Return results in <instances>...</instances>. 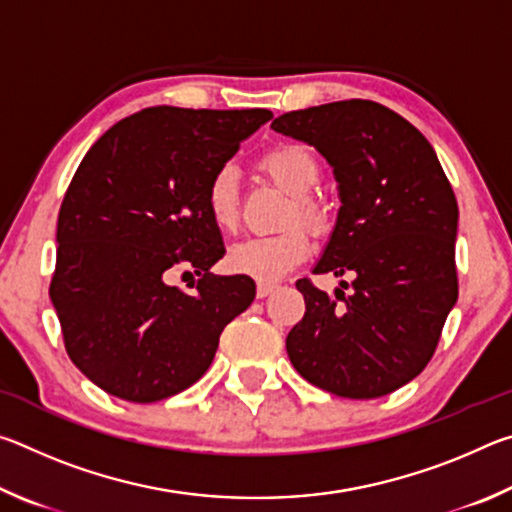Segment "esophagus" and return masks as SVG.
<instances>
[{
  "label": "esophagus",
  "mask_w": 512,
  "mask_h": 512,
  "mask_svg": "<svg viewBox=\"0 0 512 512\" xmlns=\"http://www.w3.org/2000/svg\"><path fill=\"white\" fill-rule=\"evenodd\" d=\"M275 289H277V287H275V284H271V282H257V298L271 296V293H273Z\"/></svg>",
  "instance_id": "obj_1"
}]
</instances>
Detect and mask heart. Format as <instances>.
Masks as SVG:
<instances>
[{"instance_id": "1", "label": "heart", "mask_w": 512, "mask_h": 512, "mask_svg": "<svg viewBox=\"0 0 512 512\" xmlns=\"http://www.w3.org/2000/svg\"><path fill=\"white\" fill-rule=\"evenodd\" d=\"M262 169L273 183L291 196L287 223L300 221L314 232L329 228L327 207L311 196L320 183V162L307 146L280 144L262 158ZM205 210L214 228L235 230L239 219L237 171L230 164L216 169L205 185ZM311 253V241L300 225H289L275 235H255L232 244L225 264L232 273L273 282L300 266Z\"/></svg>"}]
</instances>
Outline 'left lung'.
<instances>
[{
  "label": "left lung",
  "instance_id": "obj_1",
  "mask_svg": "<svg viewBox=\"0 0 512 512\" xmlns=\"http://www.w3.org/2000/svg\"><path fill=\"white\" fill-rule=\"evenodd\" d=\"M334 169L339 216L314 273L352 275L334 296L307 277L305 316L287 336L302 377L327 393L375 400L431 361L458 298V205L418 128L375 101H334L273 119Z\"/></svg>",
  "mask_w": 512,
  "mask_h": 512
}]
</instances>
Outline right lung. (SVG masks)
I'll return each instance as SVG.
<instances>
[{
    "label": "right lung",
    "instance_id": "obj_1",
    "mask_svg": "<svg viewBox=\"0 0 512 512\" xmlns=\"http://www.w3.org/2000/svg\"><path fill=\"white\" fill-rule=\"evenodd\" d=\"M271 117L155 106L85 153L58 212L49 296L69 359L106 393L149 404L185 391L253 302L250 277L210 273L225 248L205 185ZM180 263L199 275L194 294L168 284Z\"/></svg>",
    "mask_w": 512,
    "mask_h": 512
}]
</instances>
